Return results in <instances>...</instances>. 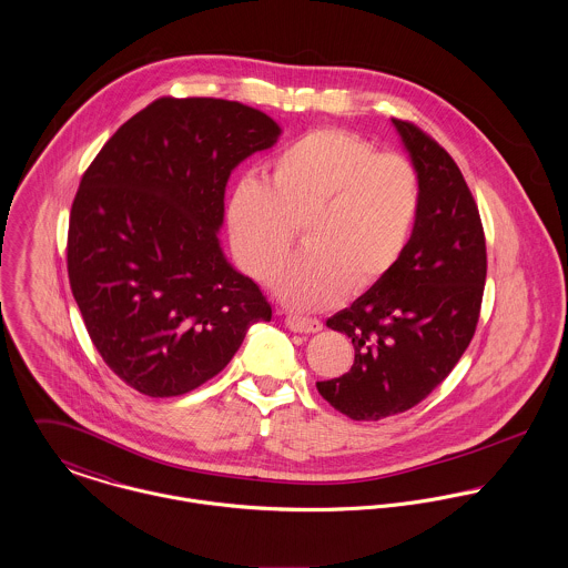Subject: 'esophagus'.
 Masks as SVG:
<instances>
[{
    "label": "esophagus",
    "mask_w": 568,
    "mask_h": 568,
    "mask_svg": "<svg viewBox=\"0 0 568 568\" xmlns=\"http://www.w3.org/2000/svg\"><path fill=\"white\" fill-rule=\"evenodd\" d=\"M285 324L294 333H317L322 331V322L315 317H303V315H287Z\"/></svg>",
    "instance_id": "obj_1"
}]
</instances>
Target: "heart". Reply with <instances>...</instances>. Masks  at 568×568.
<instances>
[{
	"mask_svg": "<svg viewBox=\"0 0 568 568\" xmlns=\"http://www.w3.org/2000/svg\"><path fill=\"white\" fill-rule=\"evenodd\" d=\"M267 183L240 176L226 199V231L242 267L267 281L303 226L306 248L276 276L296 308L367 292L404 260L422 214V179L410 160L344 130H313L265 166Z\"/></svg>",
	"mask_w": 568,
	"mask_h": 568,
	"instance_id": "heart-1",
	"label": "heart"
}]
</instances>
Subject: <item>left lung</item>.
<instances>
[{"instance_id": "8db88e82", "label": "left lung", "mask_w": 568, "mask_h": 568, "mask_svg": "<svg viewBox=\"0 0 568 568\" xmlns=\"http://www.w3.org/2000/svg\"><path fill=\"white\" fill-rule=\"evenodd\" d=\"M422 179V214L404 260L326 326L354 346L348 374L317 383L356 422L404 413L438 387L471 344L486 281L480 212L452 155L424 130L392 119Z\"/></svg>"}]
</instances>
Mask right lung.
I'll list each match as a JSON object with an SVG mask.
<instances>
[{"mask_svg": "<svg viewBox=\"0 0 568 568\" xmlns=\"http://www.w3.org/2000/svg\"><path fill=\"white\" fill-rule=\"evenodd\" d=\"M281 128L212 97H162L103 144L75 194L67 267L88 335L131 389L173 397L226 367L272 306L220 248L224 187Z\"/></svg>", "mask_w": 568, "mask_h": 568, "instance_id": "add662e5", "label": "right lung"}]
</instances>
